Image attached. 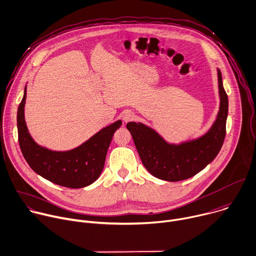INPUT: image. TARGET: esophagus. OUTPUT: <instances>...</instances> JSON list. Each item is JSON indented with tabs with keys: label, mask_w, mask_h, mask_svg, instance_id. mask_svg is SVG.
<instances>
[{
	"label": "esophagus",
	"mask_w": 256,
	"mask_h": 256,
	"mask_svg": "<svg viewBox=\"0 0 256 256\" xmlns=\"http://www.w3.org/2000/svg\"><path fill=\"white\" fill-rule=\"evenodd\" d=\"M134 118H135V115H134L131 111H125V112L122 114V119H123V121H124L125 123L134 120Z\"/></svg>",
	"instance_id": "obj_1"
}]
</instances>
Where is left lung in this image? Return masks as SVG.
Returning <instances> with one entry per match:
<instances>
[{
  "label": "left lung",
  "mask_w": 256,
  "mask_h": 256,
  "mask_svg": "<svg viewBox=\"0 0 256 256\" xmlns=\"http://www.w3.org/2000/svg\"><path fill=\"white\" fill-rule=\"evenodd\" d=\"M220 105L216 120L202 135L180 143L166 141L158 131L141 122L127 123L145 168L160 180L178 182L190 178L212 162L219 153L226 134L228 96L222 74L217 68Z\"/></svg>",
  "instance_id": "8db88e82"
}]
</instances>
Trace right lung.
<instances>
[{"mask_svg": "<svg viewBox=\"0 0 256 256\" xmlns=\"http://www.w3.org/2000/svg\"><path fill=\"white\" fill-rule=\"evenodd\" d=\"M26 92L27 86L18 108L17 127L20 148L29 166L45 180L62 186L80 188L92 184L104 168L108 148L122 121L117 120L100 129L74 149L51 150L37 144L29 133L24 113Z\"/></svg>", "mask_w": 256, "mask_h": 256, "instance_id": "right-lung-1", "label": "right lung"}]
</instances>
